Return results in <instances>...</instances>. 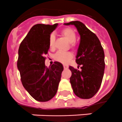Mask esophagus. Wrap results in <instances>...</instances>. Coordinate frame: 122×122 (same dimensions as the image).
<instances>
[{"mask_svg":"<svg viewBox=\"0 0 122 122\" xmlns=\"http://www.w3.org/2000/svg\"><path fill=\"white\" fill-rule=\"evenodd\" d=\"M63 67L65 69H68V66L67 65H63Z\"/></svg>","mask_w":122,"mask_h":122,"instance_id":"1","label":"esophagus"}]
</instances>
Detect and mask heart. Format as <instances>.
Instances as JSON below:
<instances>
[{
  "mask_svg": "<svg viewBox=\"0 0 122 122\" xmlns=\"http://www.w3.org/2000/svg\"><path fill=\"white\" fill-rule=\"evenodd\" d=\"M61 35L71 43V47L74 49L75 47V41L76 39V34L75 31L71 28H66L62 30L61 31ZM49 46L51 49H54L55 47V36L51 34L49 39ZM73 58V54L70 52H57L54 56V59L56 61L62 63H68Z\"/></svg>",
  "mask_w": 122,
  "mask_h": 122,
  "instance_id": "obj_1",
  "label": "heart"
}]
</instances>
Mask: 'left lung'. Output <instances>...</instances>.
I'll list each match as a JSON object with an SVG mask.
<instances>
[{"mask_svg":"<svg viewBox=\"0 0 122 122\" xmlns=\"http://www.w3.org/2000/svg\"><path fill=\"white\" fill-rule=\"evenodd\" d=\"M64 24L75 26L80 36L76 62L81 70L69 67L71 71L70 80L73 91L80 98L90 99L97 92L102 83L105 68L103 48L96 34L81 22L75 21Z\"/></svg>","mask_w":122,"mask_h":122,"instance_id":"obj_1","label":"left lung"}]
</instances>
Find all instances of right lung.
Returning a JSON list of instances; mask_svg holds the SVG:
<instances>
[{
  "mask_svg": "<svg viewBox=\"0 0 122 122\" xmlns=\"http://www.w3.org/2000/svg\"><path fill=\"white\" fill-rule=\"evenodd\" d=\"M37 24L31 28L20 44L17 66L25 89L35 100L46 102L57 92L63 66L56 61L47 67L45 55L49 49V39L57 27Z\"/></svg>",
  "mask_w": 122,
  "mask_h": 122,
  "instance_id": "right-lung-1",
  "label": "right lung"
}]
</instances>
